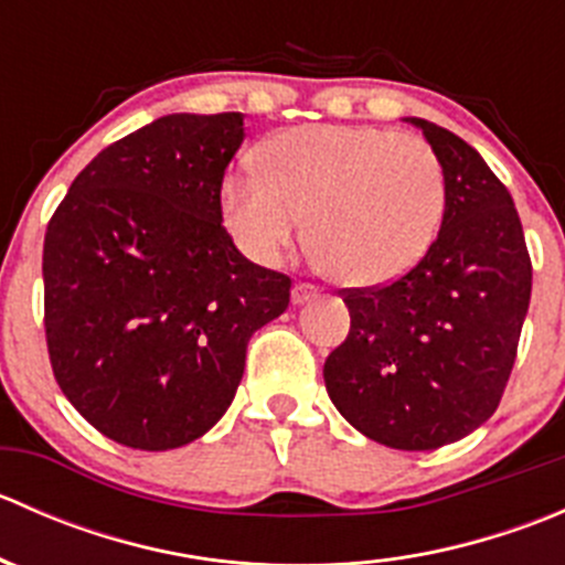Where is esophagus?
Segmentation results:
<instances>
[{
    "instance_id": "1",
    "label": "esophagus",
    "mask_w": 565,
    "mask_h": 565,
    "mask_svg": "<svg viewBox=\"0 0 565 565\" xmlns=\"http://www.w3.org/2000/svg\"><path fill=\"white\" fill-rule=\"evenodd\" d=\"M317 292H319V289L315 287V284H295V287H292V303L295 306L309 303V300L317 298Z\"/></svg>"
}]
</instances>
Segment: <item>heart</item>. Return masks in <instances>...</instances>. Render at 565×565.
<instances>
[{
  "label": "heart",
  "mask_w": 565,
  "mask_h": 565,
  "mask_svg": "<svg viewBox=\"0 0 565 565\" xmlns=\"http://www.w3.org/2000/svg\"><path fill=\"white\" fill-rule=\"evenodd\" d=\"M262 174L221 185V218L256 265L303 241L339 281L380 287L413 270L446 210L440 158L424 139L377 125H298L267 139Z\"/></svg>",
  "instance_id": "1"
}]
</instances>
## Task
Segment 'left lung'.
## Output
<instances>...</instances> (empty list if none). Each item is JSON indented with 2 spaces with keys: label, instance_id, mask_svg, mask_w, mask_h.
<instances>
[{
  "label": "left lung",
  "instance_id": "1",
  "mask_svg": "<svg viewBox=\"0 0 565 565\" xmlns=\"http://www.w3.org/2000/svg\"><path fill=\"white\" fill-rule=\"evenodd\" d=\"M446 177L437 241L402 278L350 289V335L324 361L330 402L361 435L435 451L498 409L530 306L533 267L509 188L457 134L420 117Z\"/></svg>",
  "mask_w": 565,
  "mask_h": 565
}]
</instances>
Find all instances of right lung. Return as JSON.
<instances>
[{
  "instance_id": "right-lung-1",
  "label": "right lung",
  "mask_w": 565,
  "mask_h": 565,
  "mask_svg": "<svg viewBox=\"0 0 565 565\" xmlns=\"http://www.w3.org/2000/svg\"><path fill=\"white\" fill-rule=\"evenodd\" d=\"M241 111L167 114L73 180L43 243L45 341L67 402L119 446L169 451L230 409L254 330L289 306L284 273L221 226Z\"/></svg>"
}]
</instances>
